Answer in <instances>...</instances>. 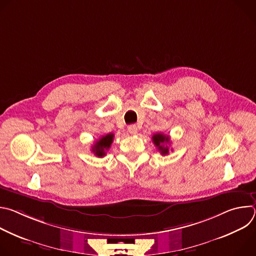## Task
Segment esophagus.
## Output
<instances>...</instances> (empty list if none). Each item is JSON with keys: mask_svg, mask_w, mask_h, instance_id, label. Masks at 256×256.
Here are the masks:
<instances>
[{"mask_svg": "<svg viewBox=\"0 0 256 256\" xmlns=\"http://www.w3.org/2000/svg\"><path fill=\"white\" fill-rule=\"evenodd\" d=\"M128 130L130 134H136L138 132V128L136 124H130L128 126Z\"/></svg>", "mask_w": 256, "mask_h": 256, "instance_id": "obj_1", "label": "esophagus"}]
</instances>
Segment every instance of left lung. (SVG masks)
<instances>
[{
    "mask_svg": "<svg viewBox=\"0 0 256 256\" xmlns=\"http://www.w3.org/2000/svg\"><path fill=\"white\" fill-rule=\"evenodd\" d=\"M153 142L155 144L156 147L158 148V150L160 151V153L162 155H168L169 153V148L167 144H168L169 142V136H166L164 134H161V132H158V134H155L153 136Z\"/></svg>",
    "mask_w": 256,
    "mask_h": 256,
    "instance_id": "left-lung-1",
    "label": "left lung"
}]
</instances>
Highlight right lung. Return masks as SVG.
<instances>
[{
  "mask_svg": "<svg viewBox=\"0 0 256 256\" xmlns=\"http://www.w3.org/2000/svg\"><path fill=\"white\" fill-rule=\"evenodd\" d=\"M114 134H107L106 136H102L92 146V152L97 157H100V158L104 157L106 154V151L110 148V146L114 142Z\"/></svg>",
  "mask_w": 256,
  "mask_h": 256,
  "instance_id": "right-lung-1",
  "label": "right lung"
}]
</instances>
